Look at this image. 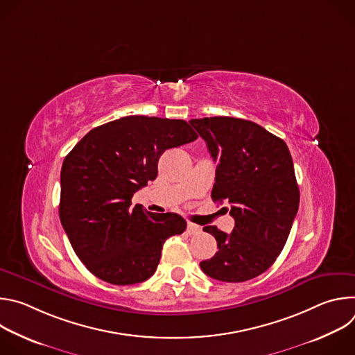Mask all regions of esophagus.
Returning <instances> with one entry per match:
<instances>
[{
	"mask_svg": "<svg viewBox=\"0 0 355 355\" xmlns=\"http://www.w3.org/2000/svg\"><path fill=\"white\" fill-rule=\"evenodd\" d=\"M187 232H188L189 234H198V233H200V227H199L198 225H195V223H188Z\"/></svg>",
	"mask_w": 355,
	"mask_h": 355,
	"instance_id": "34e87169",
	"label": "esophagus"
}]
</instances>
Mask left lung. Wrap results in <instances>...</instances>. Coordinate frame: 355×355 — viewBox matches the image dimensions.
Segmentation results:
<instances>
[{
    "label": "left lung",
    "mask_w": 355,
    "mask_h": 355,
    "mask_svg": "<svg viewBox=\"0 0 355 355\" xmlns=\"http://www.w3.org/2000/svg\"><path fill=\"white\" fill-rule=\"evenodd\" d=\"M189 123L218 163L212 199L229 202L232 233L216 226V254L199 266L223 282H243L267 271L282 251L299 208V188L286 143L263 126L214 116ZM227 209V208H226Z\"/></svg>",
    "instance_id": "1"
}]
</instances>
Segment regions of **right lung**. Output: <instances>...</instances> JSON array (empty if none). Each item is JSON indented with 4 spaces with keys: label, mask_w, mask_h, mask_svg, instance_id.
<instances>
[{
    "label": "right lung",
    "mask_w": 355,
    "mask_h": 355,
    "mask_svg": "<svg viewBox=\"0 0 355 355\" xmlns=\"http://www.w3.org/2000/svg\"><path fill=\"white\" fill-rule=\"evenodd\" d=\"M198 137L182 119L125 116L89 130L66 156L59 215L77 257L99 279L133 285L155 274L164 241L181 234L177 214L132 205L136 191L157 177L167 148Z\"/></svg>",
    "instance_id": "add662e5"
}]
</instances>
